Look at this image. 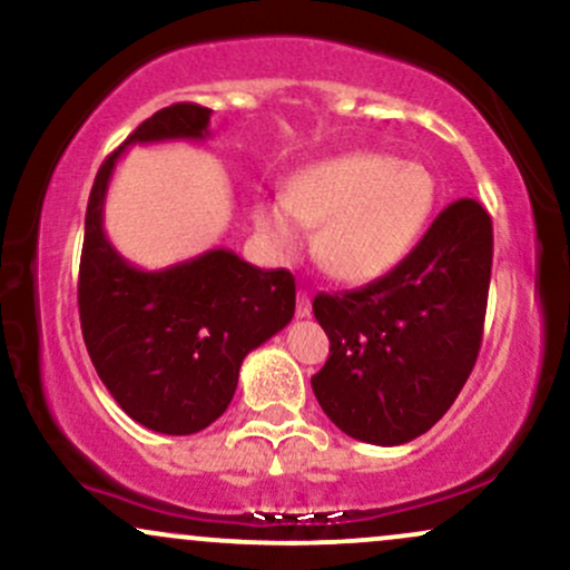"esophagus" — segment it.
I'll list each match as a JSON object with an SVG mask.
<instances>
[{"instance_id": "obj_1", "label": "esophagus", "mask_w": 570, "mask_h": 570, "mask_svg": "<svg viewBox=\"0 0 570 570\" xmlns=\"http://www.w3.org/2000/svg\"><path fill=\"white\" fill-rule=\"evenodd\" d=\"M311 316V294L305 289L297 292V318H307Z\"/></svg>"}]
</instances>
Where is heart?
I'll use <instances>...</instances> for the list:
<instances>
[{"mask_svg": "<svg viewBox=\"0 0 570 570\" xmlns=\"http://www.w3.org/2000/svg\"><path fill=\"white\" fill-rule=\"evenodd\" d=\"M436 179L421 163L385 153H348L292 176L284 198L254 206V227L267 254L294 259L316 232V257L330 276L351 284L381 278L426 230Z\"/></svg>", "mask_w": 570, "mask_h": 570, "instance_id": "obj_1", "label": "heart"}]
</instances>
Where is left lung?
<instances>
[{
  "label": "left lung",
  "instance_id": "left-lung-1",
  "mask_svg": "<svg viewBox=\"0 0 570 570\" xmlns=\"http://www.w3.org/2000/svg\"><path fill=\"white\" fill-rule=\"evenodd\" d=\"M490 265V214L461 198L394 271L362 289L316 294L330 358L311 385L340 431L404 444L440 421L480 353Z\"/></svg>",
  "mask_w": 570,
  "mask_h": 570
}]
</instances>
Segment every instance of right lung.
<instances>
[{
    "mask_svg": "<svg viewBox=\"0 0 570 570\" xmlns=\"http://www.w3.org/2000/svg\"><path fill=\"white\" fill-rule=\"evenodd\" d=\"M212 109L171 104L144 120L98 168L80 259L82 337L115 402L141 426L185 436L227 410L246 353L294 316V276L212 248L166 271H139L107 240L104 198L130 144L208 136Z\"/></svg>",
    "mask_w": 570,
    "mask_h": 570,
    "instance_id": "right-lung-1",
    "label": "right lung"
}]
</instances>
